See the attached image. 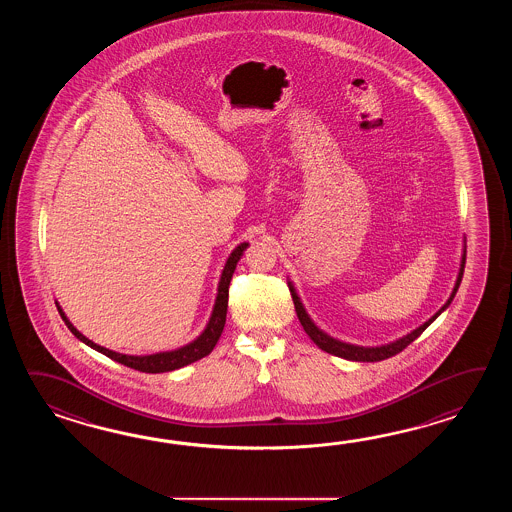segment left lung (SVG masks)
<instances>
[{
    "label": "left lung",
    "mask_w": 512,
    "mask_h": 512,
    "mask_svg": "<svg viewBox=\"0 0 512 512\" xmlns=\"http://www.w3.org/2000/svg\"><path fill=\"white\" fill-rule=\"evenodd\" d=\"M465 260H467V249H463V254H461V265H459L456 285H454V289H452L450 298L446 300V304L443 305V307H441V309H439L432 318H428L423 326L417 327V329H414L412 333L404 335L403 338H399V340H395V342H390V344H384V346H375V348L355 346V344H348V342H342V340H337V338L329 337V335L324 333L320 327H316L315 322L311 320V316L307 315L304 304H302L300 296H298L296 289H294L293 282H289V291H291V296H293L294 309H296V315H298L300 324H302L305 333L309 335V338L315 342L318 348L322 349V351H326V353L335 355V357H340V359L355 360V362H379V360L390 359L393 355L401 353L406 346H410V344L414 342L415 338L419 337V335L425 331L426 327L430 326V324L434 322L435 318L445 311L448 305L452 304V300H454V296H456L457 289H459L461 278H463Z\"/></svg>",
    "instance_id": "1"
}]
</instances>
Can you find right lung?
<instances>
[{
	"mask_svg": "<svg viewBox=\"0 0 512 512\" xmlns=\"http://www.w3.org/2000/svg\"><path fill=\"white\" fill-rule=\"evenodd\" d=\"M247 247H249V243L245 241V243H240L234 251L230 252L229 260H227L225 267H223V272H221L216 304H214L212 315H210V320H208L207 327L203 329V333L196 340H192L183 348H177L174 351H161V353H153V355H124V353H117V351L102 348V346L95 344L93 340L84 337L77 327L69 322V318L62 311V307H60L58 302H56V307H58V313L62 316V320L69 327V331L78 340H82L86 346L95 349V351L102 353V355H106L109 359L120 362V364L133 368V370L142 371V373H164V371L179 370L183 366H188V364H192L196 360L207 357L208 353L218 344L219 337L223 333V327H225V320H227L230 280H232V274L236 271V265H238V261H240Z\"/></svg>",
	"mask_w": 512,
	"mask_h": 512,
	"instance_id": "1",
	"label": "right lung"
}]
</instances>
